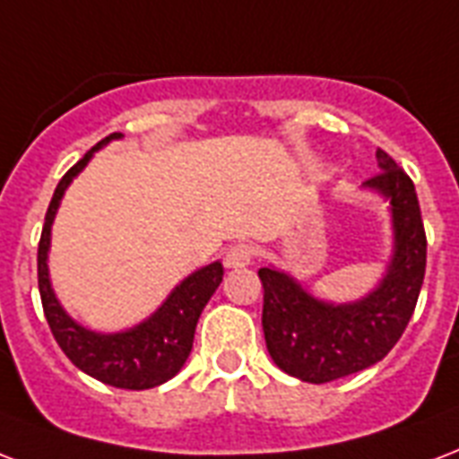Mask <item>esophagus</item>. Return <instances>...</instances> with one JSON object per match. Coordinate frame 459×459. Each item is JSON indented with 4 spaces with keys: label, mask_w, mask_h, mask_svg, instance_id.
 I'll use <instances>...</instances> for the list:
<instances>
[{
    "label": "esophagus",
    "mask_w": 459,
    "mask_h": 459,
    "mask_svg": "<svg viewBox=\"0 0 459 459\" xmlns=\"http://www.w3.org/2000/svg\"><path fill=\"white\" fill-rule=\"evenodd\" d=\"M255 257V250L253 245L247 243H238V245H230L229 253H226V257H223V262H226V267H247L250 262H253Z\"/></svg>",
    "instance_id": "esophagus-1"
}]
</instances>
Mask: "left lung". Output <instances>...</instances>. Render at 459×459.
Here are the masks:
<instances>
[{"label":"left lung","mask_w":459,"mask_h":459,"mask_svg":"<svg viewBox=\"0 0 459 459\" xmlns=\"http://www.w3.org/2000/svg\"><path fill=\"white\" fill-rule=\"evenodd\" d=\"M366 180L390 199L394 255L376 291L346 306L323 303L291 276L262 267V330L279 368L303 383H330L383 361L407 330L426 274V230L411 178L383 149Z\"/></svg>","instance_id":"obj_1"}]
</instances>
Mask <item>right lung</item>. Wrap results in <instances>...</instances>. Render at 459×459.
I'll list each match as a JSON object with an SVG mask.
<instances>
[{"label": "right lung", "instance_id": "obj_1", "mask_svg": "<svg viewBox=\"0 0 459 459\" xmlns=\"http://www.w3.org/2000/svg\"><path fill=\"white\" fill-rule=\"evenodd\" d=\"M120 132H113L100 139L59 180L50 206H48L43 233H40V243H38V289H40L43 313L50 325L52 337L57 339L59 349L76 368H82L83 373H89L100 383L122 387V390H149V387L170 380L187 361L199 315L221 284V262H214V264L187 276L183 284L175 286V291L168 296L166 303L146 323L136 325L127 332H117V334H98V332L76 325L62 310L59 300L52 293L50 279H48L50 229L52 219L57 214L59 199L76 178V173H82V168L89 163L93 152L108 144L110 139H120Z\"/></svg>", "mask_w": 459, "mask_h": 459}]
</instances>
